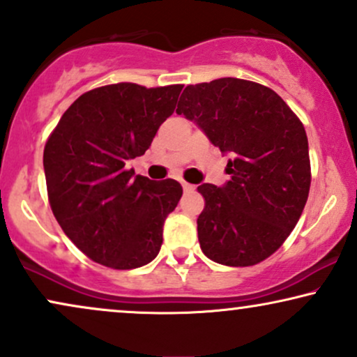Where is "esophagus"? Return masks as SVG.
I'll use <instances>...</instances> for the list:
<instances>
[{
    "mask_svg": "<svg viewBox=\"0 0 357 357\" xmlns=\"http://www.w3.org/2000/svg\"><path fill=\"white\" fill-rule=\"evenodd\" d=\"M182 187H183V190H185V192L195 190V185H192V183H188V182H182Z\"/></svg>",
    "mask_w": 357,
    "mask_h": 357,
    "instance_id": "obj_1",
    "label": "esophagus"
}]
</instances>
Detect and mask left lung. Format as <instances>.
Listing matches in <instances>:
<instances>
[{
    "mask_svg": "<svg viewBox=\"0 0 357 357\" xmlns=\"http://www.w3.org/2000/svg\"><path fill=\"white\" fill-rule=\"evenodd\" d=\"M177 114L231 153L227 185L204 183L197 218L202 252L220 265L253 266L296 227L311 185L303 122L270 87L236 77L187 86Z\"/></svg>",
    "mask_w": 357,
    "mask_h": 357,
    "instance_id": "1",
    "label": "left lung"
}]
</instances>
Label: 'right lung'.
Returning <instances> with one entry per match:
<instances>
[{
    "mask_svg": "<svg viewBox=\"0 0 357 357\" xmlns=\"http://www.w3.org/2000/svg\"><path fill=\"white\" fill-rule=\"evenodd\" d=\"M182 87H96L74 100L47 137L43 162L51 210L92 261L132 270L157 257L182 187L134 175L126 164L151 147Z\"/></svg>",
    "mask_w": 357,
    "mask_h": 357,
    "instance_id": "1",
    "label": "right lung"
}]
</instances>
